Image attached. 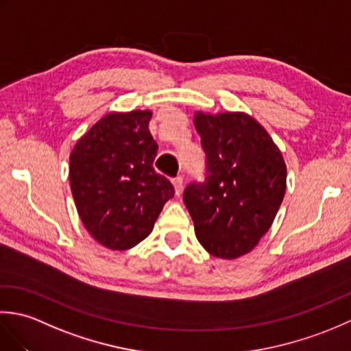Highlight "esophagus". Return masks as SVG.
<instances>
[{
    "label": "esophagus",
    "instance_id": "obj_1",
    "mask_svg": "<svg viewBox=\"0 0 351 351\" xmlns=\"http://www.w3.org/2000/svg\"><path fill=\"white\" fill-rule=\"evenodd\" d=\"M171 184H173L176 195L180 196V195H181V191H182V184H184V181H182V176H176V178H173V180H171Z\"/></svg>",
    "mask_w": 351,
    "mask_h": 351
}]
</instances>
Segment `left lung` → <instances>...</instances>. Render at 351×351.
Listing matches in <instances>:
<instances>
[{"instance_id":"8db88e82","label":"left lung","mask_w":351,"mask_h":351,"mask_svg":"<svg viewBox=\"0 0 351 351\" xmlns=\"http://www.w3.org/2000/svg\"><path fill=\"white\" fill-rule=\"evenodd\" d=\"M206 155L204 182L184 190V204L199 243L211 255L235 259L249 253L279 211L287 166L279 147L245 113H195Z\"/></svg>"}]
</instances>
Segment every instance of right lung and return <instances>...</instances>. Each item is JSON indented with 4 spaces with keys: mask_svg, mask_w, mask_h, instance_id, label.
Segmentation results:
<instances>
[{
    "mask_svg": "<svg viewBox=\"0 0 351 351\" xmlns=\"http://www.w3.org/2000/svg\"><path fill=\"white\" fill-rule=\"evenodd\" d=\"M151 111L110 113L81 137L69 158L77 211L96 241L126 250L151 234L175 189L154 170L158 145Z\"/></svg>",
    "mask_w": 351,
    "mask_h": 351,
    "instance_id": "right-lung-1",
    "label": "right lung"
}]
</instances>
